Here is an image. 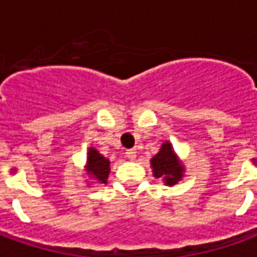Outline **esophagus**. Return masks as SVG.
Segmentation results:
<instances>
[{
    "instance_id": "34e87169",
    "label": "esophagus",
    "mask_w": 257,
    "mask_h": 257,
    "mask_svg": "<svg viewBox=\"0 0 257 257\" xmlns=\"http://www.w3.org/2000/svg\"><path fill=\"white\" fill-rule=\"evenodd\" d=\"M125 156H126V158H128V160L134 161L135 158H136V151H135L134 149H131V150H126V151H125Z\"/></svg>"
}]
</instances>
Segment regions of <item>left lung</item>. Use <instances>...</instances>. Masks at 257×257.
I'll return each instance as SVG.
<instances>
[{
	"label": "left lung",
	"mask_w": 257,
	"mask_h": 257,
	"mask_svg": "<svg viewBox=\"0 0 257 257\" xmlns=\"http://www.w3.org/2000/svg\"><path fill=\"white\" fill-rule=\"evenodd\" d=\"M151 167H153L154 176L157 179L165 180V183L169 186L178 183L180 178L183 176L182 175L183 168L180 167L172 147H171V143H168V142L165 145H162L160 153L153 157Z\"/></svg>",
	"instance_id": "1"
}]
</instances>
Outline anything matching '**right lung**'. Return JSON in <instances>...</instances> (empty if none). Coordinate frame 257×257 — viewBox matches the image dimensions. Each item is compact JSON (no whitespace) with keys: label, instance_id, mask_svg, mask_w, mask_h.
I'll return each mask as SVG.
<instances>
[{"label":"right lung","instance_id":"1","mask_svg":"<svg viewBox=\"0 0 257 257\" xmlns=\"http://www.w3.org/2000/svg\"><path fill=\"white\" fill-rule=\"evenodd\" d=\"M110 172V162L104 157L99 154L97 151L90 149L88 153V173L95 179L99 183H106Z\"/></svg>","mask_w":257,"mask_h":257}]
</instances>
